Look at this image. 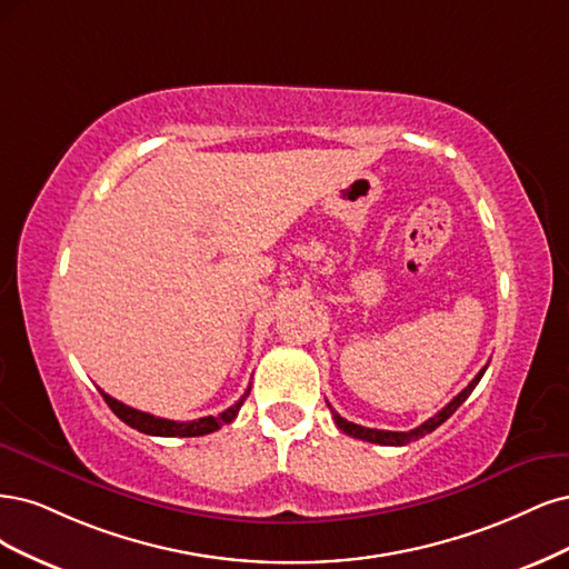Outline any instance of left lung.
Here are the masks:
<instances>
[{"label": "left lung", "mask_w": 569, "mask_h": 569, "mask_svg": "<svg viewBox=\"0 0 569 569\" xmlns=\"http://www.w3.org/2000/svg\"><path fill=\"white\" fill-rule=\"evenodd\" d=\"M489 366V363H487ZM487 366L485 369L475 376L470 382H468V388L466 390H461L458 392L449 405L439 411V413H435L432 418H428L423 426H418V428H413V430H409V432H392V430H373V428H363V426H357V423H350V420H345L342 416H338L336 411H333V418H336V426L345 432V435H350V437H357V439H363V442H373V445H385V447H405V445H409V442H416V439H420V437H426L428 432H432L435 428H439L445 423V420L463 405V401L470 397V392L475 390V385L480 382V378L485 376V371H487Z\"/></svg>", "instance_id": "obj_1"}]
</instances>
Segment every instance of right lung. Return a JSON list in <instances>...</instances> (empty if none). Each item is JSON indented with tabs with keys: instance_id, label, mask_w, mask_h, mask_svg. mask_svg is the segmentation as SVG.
<instances>
[{
	"instance_id": "add662e5",
	"label": "right lung",
	"mask_w": 569,
	"mask_h": 569,
	"mask_svg": "<svg viewBox=\"0 0 569 569\" xmlns=\"http://www.w3.org/2000/svg\"><path fill=\"white\" fill-rule=\"evenodd\" d=\"M106 405L111 407V411L122 420V423H127L130 428L143 432V435H156V437H200V435H210L214 430H219L222 426L231 423V420L238 416V409L243 407L246 397L250 395V388L243 392V397L236 401L233 407H229L227 411H222L219 416H206V418H198V420H168V418H158V416H151L146 411H137L132 407L122 405V401L113 399L111 395L101 392Z\"/></svg>"
}]
</instances>
